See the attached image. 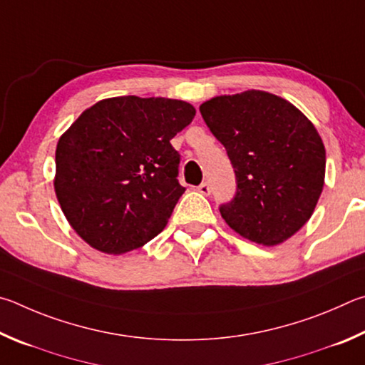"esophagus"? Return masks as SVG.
Masks as SVG:
<instances>
[{"label":"esophagus","instance_id":"obj_1","mask_svg":"<svg viewBox=\"0 0 365 365\" xmlns=\"http://www.w3.org/2000/svg\"><path fill=\"white\" fill-rule=\"evenodd\" d=\"M197 190H199L202 195H210V192H212V189H210V184L208 182H202L200 186L197 187Z\"/></svg>","mask_w":365,"mask_h":365}]
</instances>
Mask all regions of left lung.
Here are the masks:
<instances>
[{
	"label": "left lung",
	"mask_w": 365,
	"mask_h": 365,
	"mask_svg": "<svg viewBox=\"0 0 365 365\" xmlns=\"http://www.w3.org/2000/svg\"><path fill=\"white\" fill-rule=\"evenodd\" d=\"M200 113L226 147L237 179L220 207L234 229L257 244H282L309 221L322 194L325 147L314 125L289 101L248 89L203 102Z\"/></svg>",
	"instance_id": "1"
}]
</instances>
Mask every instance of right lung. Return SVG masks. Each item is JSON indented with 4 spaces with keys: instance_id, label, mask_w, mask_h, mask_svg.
Listing matches in <instances>:
<instances>
[{
    "instance_id": "1",
    "label": "right lung",
    "mask_w": 365,
    "mask_h": 365,
    "mask_svg": "<svg viewBox=\"0 0 365 365\" xmlns=\"http://www.w3.org/2000/svg\"><path fill=\"white\" fill-rule=\"evenodd\" d=\"M194 117L189 102L120 96L96 102L62 134L56 197L88 245L121 255L163 231L186 190L170 140Z\"/></svg>"
}]
</instances>
